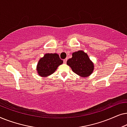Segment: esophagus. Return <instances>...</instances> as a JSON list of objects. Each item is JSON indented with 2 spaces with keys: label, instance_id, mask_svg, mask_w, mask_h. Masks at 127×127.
Wrapping results in <instances>:
<instances>
[{
  "label": "esophagus",
  "instance_id": "esophagus-1",
  "mask_svg": "<svg viewBox=\"0 0 127 127\" xmlns=\"http://www.w3.org/2000/svg\"><path fill=\"white\" fill-rule=\"evenodd\" d=\"M66 61H67V58H66V59H65V60H64V64L66 63Z\"/></svg>",
  "mask_w": 127,
  "mask_h": 127
}]
</instances>
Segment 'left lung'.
<instances>
[{"label":"left lung","mask_w":127,"mask_h":127,"mask_svg":"<svg viewBox=\"0 0 127 127\" xmlns=\"http://www.w3.org/2000/svg\"><path fill=\"white\" fill-rule=\"evenodd\" d=\"M66 64L73 72L82 77H88L94 69V63L87 54L82 50L73 53L72 57L67 61Z\"/></svg>","instance_id":"8db88e82"}]
</instances>
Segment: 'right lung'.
<instances>
[{
	"label": "right lung",
	"mask_w": 127,
	"mask_h": 127,
	"mask_svg": "<svg viewBox=\"0 0 127 127\" xmlns=\"http://www.w3.org/2000/svg\"><path fill=\"white\" fill-rule=\"evenodd\" d=\"M63 64L58 54L47 53L40 59L36 66V71L39 76L48 77L57 70L59 66Z\"/></svg>",
	"instance_id": "1"
}]
</instances>
